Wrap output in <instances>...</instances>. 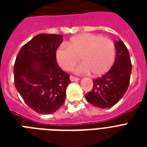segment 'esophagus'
I'll list each match as a JSON object with an SVG mask.
<instances>
[{
  "label": "esophagus",
  "instance_id": "34e87169",
  "mask_svg": "<svg viewBox=\"0 0 147 147\" xmlns=\"http://www.w3.org/2000/svg\"><path fill=\"white\" fill-rule=\"evenodd\" d=\"M70 81H71V82H74V81H78L79 80V78H76V77H74V76H70Z\"/></svg>",
  "mask_w": 147,
  "mask_h": 147
}]
</instances>
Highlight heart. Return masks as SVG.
I'll list each match as a JSON object with an SVG mask.
<instances>
[{
	"mask_svg": "<svg viewBox=\"0 0 147 147\" xmlns=\"http://www.w3.org/2000/svg\"><path fill=\"white\" fill-rule=\"evenodd\" d=\"M116 56L115 46L111 40L93 33H83L71 38L66 44L61 45L55 52L58 65L69 71L79 61L75 72L101 76L107 73L114 64Z\"/></svg>",
	"mask_w": 147,
	"mask_h": 147,
	"instance_id": "obj_1",
	"label": "heart"
}]
</instances>
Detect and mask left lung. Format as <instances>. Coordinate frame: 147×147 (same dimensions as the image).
Segmentation results:
<instances>
[{"instance_id": "obj_1", "label": "left lung", "mask_w": 147, "mask_h": 147, "mask_svg": "<svg viewBox=\"0 0 147 147\" xmlns=\"http://www.w3.org/2000/svg\"><path fill=\"white\" fill-rule=\"evenodd\" d=\"M114 46L116 58L114 65L101 78L93 80V88L85 94L88 102L103 109L116 105L130 84L132 65L127 48L121 40L115 41Z\"/></svg>"}]
</instances>
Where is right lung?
<instances>
[{
    "label": "right lung",
    "instance_id": "right-lung-1",
    "mask_svg": "<svg viewBox=\"0 0 147 147\" xmlns=\"http://www.w3.org/2000/svg\"><path fill=\"white\" fill-rule=\"evenodd\" d=\"M62 35L41 33L22 47L13 68L17 92L39 114L55 112L65 102L69 75L58 65L55 52Z\"/></svg>",
    "mask_w": 147,
    "mask_h": 147
}]
</instances>
